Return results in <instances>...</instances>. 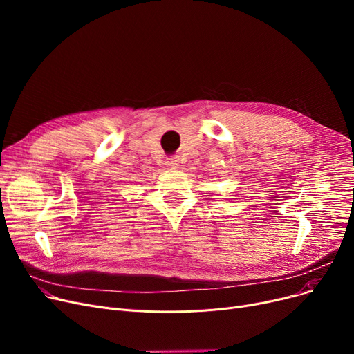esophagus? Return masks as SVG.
I'll use <instances>...</instances> for the list:
<instances>
[{
  "instance_id": "34e87169",
  "label": "esophagus",
  "mask_w": 354,
  "mask_h": 354,
  "mask_svg": "<svg viewBox=\"0 0 354 354\" xmlns=\"http://www.w3.org/2000/svg\"><path fill=\"white\" fill-rule=\"evenodd\" d=\"M165 163H166V166H167V167H169V169H176V167L179 166V160H178V159H175V158L167 159Z\"/></svg>"
}]
</instances>
